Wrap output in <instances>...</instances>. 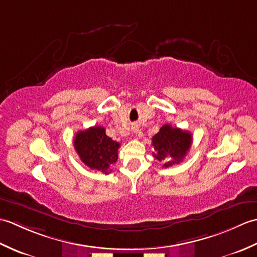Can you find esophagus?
<instances>
[{"instance_id": "34e87169", "label": "esophagus", "mask_w": 257, "mask_h": 257, "mask_svg": "<svg viewBox=\"0 0 257 257\" xmlns=\"http://www.w3.org/2000/svg\"><path fill=\"white\" fill-rule=\"evenodd\" d=\"M133 130H134V132H135V133H137V132H139V129H138V127H134V128H133Z\"/></svg>"}]
</instances>
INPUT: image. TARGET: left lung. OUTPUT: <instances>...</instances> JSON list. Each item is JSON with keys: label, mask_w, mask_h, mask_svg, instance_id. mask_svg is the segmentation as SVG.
<instances>
[{"label": "left lung", "mask_w": 257, "mask_h": 257, "mask_svg": "<svg viewBox=\"0 0 257 257\" xmlns=\"http://www.w3.org/2000/svg\"><path fill=\"white\" fill-rule=\"evenodd\" d=\"M192 144V135L180 128H173L171 124H165L160 132L152 138L156 159L163 161V168L180 163L190 150Z\"/></svg>", "instance_id": "8db88e82"}]
</instances>
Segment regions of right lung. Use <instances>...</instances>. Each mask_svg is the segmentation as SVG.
<instances>
[{
  "instance_id": "right-lung-1",
  "label": "right lung",
  "mask_w": 257,
  "mask_h": 257,
  "mask_svg": "<svg viewBox=\"0 0 257 257\" xmlns=\"http://www.w3.org/2000/svg\"><path fill=\"white\" fill-rule=\"evenodd\" d=\"M119 144L106 135L103 127L95 125L76 134L74 147L80 160L92 170L108 174L118 159Z\"/></svg>"
}]
</instances>
